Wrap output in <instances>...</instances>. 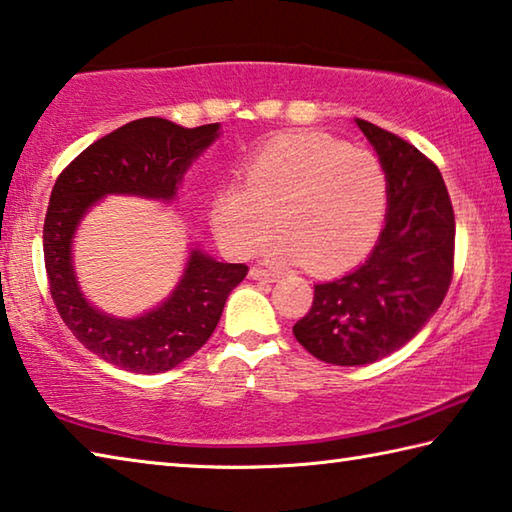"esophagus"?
Masks as SVG:
<instances>
[{
    "label": "esophagus",
    "instance_id": "34e87169",
    "mask_svg": "<svg viewBox=\"0 0 512 512\" xmlns=\"http://www.w3.org/2000/svg\"><path fill=\"white\" fill-rule=\"evenodd\" d=\"M249 279L265 281V283H274V281H279V274L270 272V270H263V267H251V270H249Z\"/></svg>",
    "mask_w": 512,
    "mask_h": 512
}]
</instances>
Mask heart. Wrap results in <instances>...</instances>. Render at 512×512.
<instances>
[{"label":"heart","instance_id":"1","mask_svg":"<svg viewBox=\"0 0 512 512\" xmlns=\"http://www.w3.org/2000/svg\"><path fill=\"white\" fill-rule=\"evenodd\" d=\"M387 170L373 152L328 134H281L254 150L240 184L211 202V229L231 256L267 240L274 220L285 233L265 249L315 274L348 270L369 254L387 213Z\"/></svg>","mask_w":512,"mask_h":512}]
</instances>
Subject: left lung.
<instances>
[{"mask_svg": "<svg viewBox=\"0 0 512 512\" xmlns=\"http://www.w3.org/2000/svg\"><path fill=\"white\" fill-rule=\"evenodd\" d=\"M387 170L384 229L371 256L342 279L315 285L297 342L337 366L373 364L411 342L450 288L454 211L432 161L405 139L355 119Z\"/></svg>", "mask_w": 512, "mask_h": 512, "instance_id": "1", "label": "left lung"}]
</instances>
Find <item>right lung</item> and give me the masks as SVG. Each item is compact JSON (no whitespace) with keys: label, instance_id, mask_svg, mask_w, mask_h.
<instances>
[{"label":"right lung","instance_id":"add662e5","mask_svg":"<svg viewBox=\"0 0 512 512\" xmlns=\"http://www.w3.org/2000/svg\"><path fill=\"white\" fill-rule=\"evenodd\" d=\"M220 137V123L182 128L159 116L125 123L85 148L62 170L44 218V267L53 303L87 351L130 373H164L200 351L218 326L247 265L220 263L191 242L173 292L137 317L98 310L80 290L74 238L107 195L173 202L186 170Z\"/></svg>","mask_w":512,"mask_h":512}]
</instances>
